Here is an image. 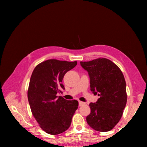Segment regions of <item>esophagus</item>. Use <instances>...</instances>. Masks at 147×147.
<instances>
[{
    "mask_svg": "<svg viewBox=\"0 0 147 147\" xmlns=\"http://www.w3.org/2000/svg\"><path fill=\"white\" fill-rule=\"evenodd\" d=\"M85 104H86L85 102H82V101H79V106H80V107H82V106L85 105Z\"/></svg>",
    "mask_w": 147,
    "mask_h": 147,
    "instance_id": "34e87169",
    "label": "esophagus"
}]
</instances>
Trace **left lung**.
<instances>
[{"mask_svg": "<svg viewBox=\"0 0 147 147\" xmlns=\"http://www.w3.org/2000/svg\"><path fill=\"white\" fill-rule=\"evenodd\" d=\"M80 64L88 71L91 91L100 96L96 103L89 104L91 112L86 117L87 123L98 131H109L120 121L126 105L123 74L116 64L105 58L80 62Z\"/></svg>", "mask_w": 147, "mask_h": 147, "instance_id": "1", "label": "left lung"}]
</instances>
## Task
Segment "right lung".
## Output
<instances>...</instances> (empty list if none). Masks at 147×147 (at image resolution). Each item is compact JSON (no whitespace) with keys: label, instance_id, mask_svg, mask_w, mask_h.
<instances>
[{"label":"right lung","instance_id":"obj_1","mask_svg":"<svg viewBox=\"0 0 147 147\" xmlns=\"http://www.w3.org/2000/svg\"><path fill=\"white\" fill-rule=\"evenodd\" d=\"M76 64V61L49 59L37 65L31 76L28 99L33 115L47 133L59 135L71 125L78 102L57 94L64 90L62 82L65 74Z\"/></svg>","mask_w":147,"mask_h":147}]
</instances>
